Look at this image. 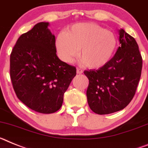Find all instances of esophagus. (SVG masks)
Here are the masks:
<instances>
[{
  "label": "esophagus",
  "instance_id": "1",
  "mask_svg": "<svg viewBox=\"0 0 148 148\" xmlns=\"http://www.w3.org/2000/svg\"><path fill=\"white\" fill-rule=\"evenodd\" d=\"M77 74H83V71L81 69H79V68H77Z\"/></svg>",
  "mask_w": 148,
  "mask_h": 148
}]
</instances>
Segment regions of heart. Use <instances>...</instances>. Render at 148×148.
Returning a JSON list of instances; mask_svg holds the SVG:
<instances>
[{"mask_svg":"<svg viewBox=\"0 0 148 148\" xmlns=\"http://www.w3.org/2000/svg\"><path fill=\"white\" fill-rule=\"evenodd\" d=\"M116 47L112 32L95 23H80L72 26L67 34L60 33L56 38L57 54L69 63L77 56L91 69L104 65L110 61Z\"/></svg>","mask_w":148,"mask_h":148,"instance_id":"b5f03b06","label":"heart"}]
</instances>
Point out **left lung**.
I'll return each instance as SVG.
<instances>
[{"instance_id":"8db88e82","label":"left lung","mask_w":148,"mask_h":148,"mask_svg":"<svg viewBox=\"0 0 148 148\" xmlns=\"http://www.w3.org/2000/svg\"><path fill=\"white\" fill-rule=\"evenodd\" d=\"M117 52L97 70L85 71L89 80L86 91L90 109L99 115L123 110L136 93L142 69L138 44L123 29H119Z\"/></svg>"}]
</instances>
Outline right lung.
<instances>
[{
  "label": "right lung",
  "instance_id": "1",
  "mask_svg": "<svg viewBox=\"0 0 148 148\" xmlns=\"http://www.w3.org/2000/svg\"><path fill=\"white\" fill-rule=\"evenodd\" d=\"M49 23L40 22L18 38L10 55V78L18 98L36 112L59 110L76 68L56 56Z\"/></svg>",
  "mask_w": 148,
  "mask_h": 148
}]
</instances>
